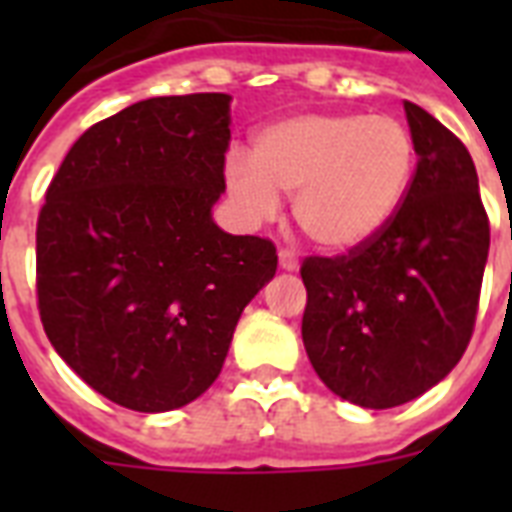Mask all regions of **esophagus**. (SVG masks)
Instances as JSON below:
<instances>
[{
    "label": "esophagus",
    "instance_id": "obj_1",
    "mask_svg": "<svg viewBox=\"0 0 512 512\" xmlns=\"http://www.w3.org/2000/svg\"><path fill=\"white\" fill-rule=\"evenodd\" d=\"M279 265L284 271H297L300 260H297V255L292 249H279Z\"/></svg>",
    "mask_w": 512,
    "mask_h": 512
}]
</instances>
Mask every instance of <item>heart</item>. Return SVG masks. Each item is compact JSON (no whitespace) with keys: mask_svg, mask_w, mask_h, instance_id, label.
I'll return each instance as SVG.
<instances>
[{"mask_svg":"<svg viewBox=\"0 0 512 512\" xmlns=\"http://www.w3.org/2000/svg\"><path fill=\"white\" fill-rule=\"evenodd\" d=\"M414 138L396 116L300 114L268 124L252 162L231 156L225 183L252 220L292 196L297 228L316 247L348 252L396 217L414 177Z\"/></svg>","mask_w":512,"mask_h":512,"instance_id":"1","label":"heart"}]
</instances>
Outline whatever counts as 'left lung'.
I'll return each instance as SVG.
<instances>
[{"instance_id":"obj_1","label":"left lung","mask_w":512,"mask_h":512,"mask_svg":"<svg viewBox=\"0 0 512 512\" xmlns=\"http://www.w3.org/2000/svg\"><path fill=\"white\" fill-rule=\"evenodd\" d=\"M417 151L396 217L345 255L305 257L303 342L324 385L390 409L452 372L476 327L489 217L468 148L404 100Z\"/></svg>"}]
</instances>
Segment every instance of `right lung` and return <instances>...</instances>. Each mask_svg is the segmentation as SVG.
<instances>
[{
    "label": "right lung",
    "instance_id": "add662e5",
    "mask_svg": "<svg viewBox=\"0 0 512 512\" xmlns=\"http://www.w3.org/2000/svg\"><path fill=\"white\" fill-rule=\"evenodd\" d=\"M231 98L140 100L82 132L36 220V305L60 358L135 412L191 404L223 369L276 247L212 223Z\"/></svg>",
    "mask_w": 512,
    "mask_h": 512
}]
</instances>
